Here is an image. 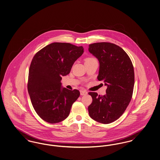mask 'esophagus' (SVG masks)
Here are the masks:
<instances>
[{
  "label": "esophagus",
  "instance_id": "34e87169",
  "mask_svg": "<svg viewBox=\"0 0 160 160\" xmlns=\"http://www.w3.org/2000/svg\"><path fill=\"white\" fill-rule=\"evenodd\" d=\"M87 94H88V92L86 91H83V90L80 91V95H86Z\"/></svg>",
  "mask_w": 160,
  "mask_h": 160
}]
</instances>
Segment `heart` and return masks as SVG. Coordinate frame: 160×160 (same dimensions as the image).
<instances>
[{"instance_id":"heart-1","label":"heart","mask_w":160,"mask_h":160,"mask_svg":"<svg viewBox=\"0 0 160 160\" xmlns=\"http://www.w3.org/2000/svg\"><path fill=\"white\" fill-rule=\"evenodd\" d=\"M93 59H93V58H87V59H86V61H91V60H93Z\"/></svg>"}]
</instances>
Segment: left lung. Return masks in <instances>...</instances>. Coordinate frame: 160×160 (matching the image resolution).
Listing matches in <instances>:
<instances>
[{"label": "left lung", "instance_id": "left-lung-1", "mask_svg": "<svg viewBox=\"0 0 160 160\" xmlns=\"http://www.w3.org/2000/svg\"><path fill=\"white\" fill-rule=\"evenodd\" d=\"M89 52L99 61L98 80L107 87L106 94L89 92L92 102L90 117L101 123H110L121 117L132 98L134 85V67L128 55L119 46L110 42L89 46Z\"/></svg>", "mask_w": 160, "mask_h": 160}]
</instances>
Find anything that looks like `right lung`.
<instances>
[{
  "mask_svg": "<svg viewBox=\"0 0 160 160\" xmlns=\"http://www.w3.org/2000/svg\"><path fill=\"white\" fill-rule=\"evenodd\" d=\"M83 52L82 46L53 42L33 58L28 89L35 112L46 122L56 123L65 120L79 97L80 92L63 88L61 80L70 72L74 63Z\"/></svg>",
  "mask_w": 160,
  "mask_h": 160,
  "instance_id": "add662e5",
  "label": "right lung"
}]
</instances>
